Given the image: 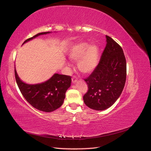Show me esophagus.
I'll return each instance as SVG.
<instances>
[{
  "label": "esophagus",
  "mask_w": 151,
  "mask_h": 151,
  "mask_svg": "<svg viewBox=\"0 0 151 151\" xmlns=\"http://www.w3.org/2000/svg\"><path fill=\"white\" fill-rule=\"evenodd\" d=\"M77 81V77H76V76H73V77H72V83H76Z\"/></svg>",
  "instance_id": "1"
}]
</instances>
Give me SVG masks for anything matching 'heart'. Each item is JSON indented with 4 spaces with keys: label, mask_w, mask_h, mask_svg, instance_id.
I'll list each match as a JSON object with an SVG mask.
<instances>
[{
    "label": "heart",
    "mask_w": 151,
    "mask_h": 151,
    "mask_svg": "<svg viewBox=\"0 0 151 151\" xmlns=\"http://www.w3.org/2000/svg\"><path fill=\"white\" fill-rule=\"evenodd\" d=\"M99 51L96 45L88 43H81L73 47L69 53L72 60L78 62V68L84 74L92 72L96 67L98 62Z\"/></svg>",
    "instance_id": "1"
}]
</instances>
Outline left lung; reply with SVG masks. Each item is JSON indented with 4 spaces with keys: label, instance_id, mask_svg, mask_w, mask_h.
Masks as SVG:
<instances>
[{
    "label": "left lung",
    "instance_id": "8db88e82",
    "mask_svg": "<svg viewBox=\"0 0 151 151\" xmlns=\"http://www.w3.org/2000/svg\"><path fill=\"white\" fill-rule=\"evenodd\" d=\"M106 45L99 63L90 76L84 79L88 90L84 102L95 110H104L115 103L124 88L127 63L122 47L106 35Z\"/></svg>",
    "mask_w": 151,
    "mask_h": 151
}]
</instances>
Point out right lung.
<instances>
[{
	"instance_id": "1",
	"label": "right lung",
	"mask_w": 151,
	"mask_h": 151,
	"mask_svg": "<svg viewBox=\"0 0 151 151\" xmlns=\"http://www.w3.org/2000/svg\"><path fill=\"white\" fill-rule=\"evenodd\" d=\"M50 32H43L27 39L24 43L41 35ZM15 78L21 94L32 106L45 112H51L60 108L65 98V93L70 86L71 77L55 74L45 83L38 84H28L23 83L14 70Z\"/></svg>"
}]
</instances>
